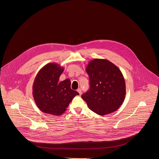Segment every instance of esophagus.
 <instances>
[{
	"instance_id": "34e87169",
	"label": "esophagus",
	"mask_w": 159,
	"mask_h": 159,
	"mask_svg": "<svg viewBox=\"0 0 159 159\" xmlns=\"http://www.w3.org/2000/svg\"><path fill=\"white\" fill-rule=\"evenodd\" d=\"M77 92H78V93H79V94H80V95H81V94H82V90H81V89H77Z\"/></svg>"
}]
</instances>
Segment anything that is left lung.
Returning a JSON list of instances; mask_svg holds the SVG:
<instances>
[{"label": "left lung", "instance_id": "1", "mask_svg": "<svg viewBox=\"0 0 159 159\" xmlns=\"http://www.w3.org/2000/svg\"><path fill=\"white\" fill-rule=\"evenodd\" d=\"M90 89L82 96L89 108L99 116L116 111L125 99L124 77L120 69L108 60L94 59L86 68Z\"/></svg>", "mask_w": 159, "mask_h": 159}]
</instances>
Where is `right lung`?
Segmentation results:
<instances>
[{
    "mask_svg": "<svg viewBox=\"0 0 159 159\" xmlns=\"http://www.w3.org/2000/svg\"><path fill=\"white\" fill-rule=\"evenodd\" d=\"M64 68L55 63L42 67L34 79L33 95L39 109L44 113L59 116L66 110L69 103L79 93L71 89L67 79L59 83Z\"/></svg>",
    "mask_w": 159,
    "mask_h": 159,
    "instance_id": "1",
    "label": "right lung"
}]
</instances>
